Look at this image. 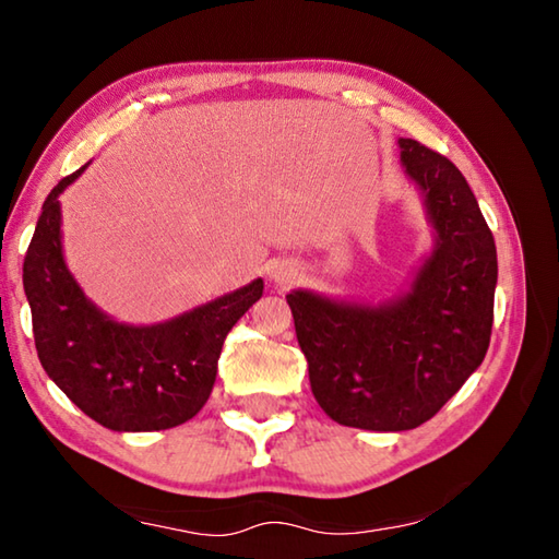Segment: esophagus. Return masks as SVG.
I'll use <instances>...</instances> for the list:
<instances>
[{"label": "esophagus", "instance_id": "1", "mask_svg": "<svg viewBox=\"0 0 559 559\" xmlns=\"http://www.w3.org/2000/svg\"><path fill=\"white\" fill-rule=\"evenodd\" d=\"M298 278V269L293 266V263H278V266L271 269V281L276 283L278 288H288L296 283Z\"/></svg>", "mask_w": 559, "mask_h": 559}]
</instances>
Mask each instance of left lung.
Instances as JSON below:
<instances>
[{
	"instance_id": "obj_1",
	"label": "left lung",
	"mask_w": 559,
	"mask_h": 559,
	"mask_svg": "<svg viewBox=\"0 0 559 559\" xmlns=\"http://www.w3.org/2000/svg\"><path fill=\"white\" fill-rule=\"evenodd\" d=\"M400 150L437 234L409 290L380 306L286 296L318 404L370 431L429 421L484 362L493 328L496 241L466 177L416 140Z\"/></svg>"
}]
</instances>
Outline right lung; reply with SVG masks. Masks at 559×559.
Returning <instances> with one entry per match:
<instances>
[{
	"label": "right lung",
	"mask_w": 559,
	"mask_h": 559,
	"mask_svg": "<svg viewBox=\"0 0 559 559\" xmlns=\"http://www.w3.org/2000/svg\"><path fill=\"white\" fill-rule=\"evenodd\" d=\"M83 169L46 197L24 259L36 353L56 386L106 429L179 427L210 400L224 340L261 298L263 281L167 323H116L86 298L63 261L59 194Z\"/></svg>",
	"instance_id": "obj_1"
}]
</instances>
